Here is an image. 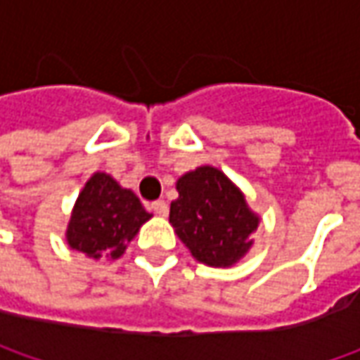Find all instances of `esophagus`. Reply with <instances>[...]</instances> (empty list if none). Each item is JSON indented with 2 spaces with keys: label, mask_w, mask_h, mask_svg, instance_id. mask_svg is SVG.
Returning <instances> with one entry per match:
<instances>
[{
  "label": "esophagus",
  "mask_w": 360,
  "mask_h": 360,
  "mask_svg": "<svg viewBox=\"0 0 360 360\" xmlns=\"http://www.w3.org/2000/svg\"><path fill=\"white\" fill-rule=\"evenodd\" d=\"M150 208H152L158 216H168V204L164 200H154L150 204Z\"/></svg>",
  "instance_id": "obj_1"
}]
</instances>
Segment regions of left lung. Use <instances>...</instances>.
Wrapping results in <instances>:
<instances>
[{
    "label": "left lung",
    "mask_w": 360,
    "mask_h": 360,
    "mask_svg": "<svg viewBox=\"0 0 360 360\" xmlns=\"http://www.w3.org/2000/svg\"><path fill=\"white\" fill-rule=\"evenodd\" d=\"M178 198L170 204V224L190 255L214 269H229L252 248L260 216L222 170L210 164L182 174Z\"/></svg>",
    "instance_id": "1"
}]
</instances>
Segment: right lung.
<instances>
[{
    "label": "right lung",
    "mask_w": 360,
    "mask_h": 360,
    "mask_svg": "<svg viewBox=\"0 0 360 360\" xmlns=\"http://www.w3.org/2000/svg\"><path fill=\"white\" fill-rule=\"evenodd\" d=\"M150 218L152 214L130 188L120 186L110 174L94 172L77 194L65 242L94 260L102 256L116 260Z\"/></svg>",
    "instance_id": "1"
}]
</instances>
